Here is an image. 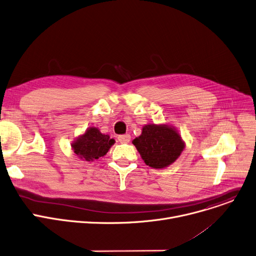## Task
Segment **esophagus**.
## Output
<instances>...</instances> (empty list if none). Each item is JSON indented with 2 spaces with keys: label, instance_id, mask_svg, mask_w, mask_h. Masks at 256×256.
I'll use <instances>...</instances> for the list:
<instances>
[{
  "label": "esophagus",
  "instance_id": "obj_1",
  "mask_svg": "<svg viewBox=\"0 0 256 256\" xmlns=\"http://www.w3.org/2000/svg\"><path fill=\"white\" fill-rule=\"evenodd\" d=\"M130 139H131V136L129 135V134H124V135H120L119 137H118V140L120 141L121 144H128L129 141H130Z\"/></svg>",
  "mask_w": 256,
  "mask_h": 256
}]
</instances>
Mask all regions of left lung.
Segmentation results:
<instances>
[{
  "label": "left lung",
  "instance_id": "left-lung-1",
  "mask_svg": "<svg viewBox=\"0 0 256 256\" xmlns=\"http://www.w3.org/2000/svg\"><path fill=\"white\" fill-rule=\"evenodd\" d=\"M133 144L146 164L158 170L172 164L185 148L177 128L168 124L144 125Z\"/></svg>",
  "mask_w": 256,
  "mask_h": 256
}]
</instances>
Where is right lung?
<instances>
[{"label": "right lung", "instance_id": "add662e5", "mask_svg": "<svg viewBox=\"0 0 256 256\" xmlns=\"http://www.w3.org/2000/svg\"><path fill=\"white\" fill-rule=\"evenodd\" d=\"M115 142V139L110 138L108 134H102L98 128L92 126L76 137L72 141L71 148L80 160L94 162L106 156Z\"/></svg>", "mask_w": 256, "mask_h": 256}]
</instances>
